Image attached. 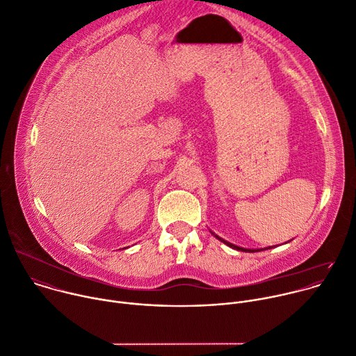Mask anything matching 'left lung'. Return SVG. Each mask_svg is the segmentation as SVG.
Instances as JSON below:
<instances>
[{
	"instance_id": "obj_1",
	"label": "left lung",
	"mask_w": 356,
	"mask_h": 356,
	"mask_svg": "<svg viewBox=\"0 0 356 356\" xmlns=\"http://www.w3.org/2000/svg\"><path fill=\"white\" fill-rule=\"evenodd\" d=\"M216 239H219L220 242H223L226 246H229V248H232V249H234V250H239V252H249V253H254V252H261V250H268V249H273V248H266V249H243V248H239V246H234V245H232V243H229V242H226V241H223L222 238H219L218 234H215L213 232H211Z\"/></svg>"
}]
</instances>
